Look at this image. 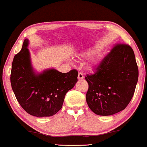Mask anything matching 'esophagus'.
<instances>
[{"label":"esophagus","mask_w":147,"mask_h":147,"mask_svg":"<svg viewBox=\"0 0 147 147\" xmlns=\"http://www.w3.org/2000/svg\"><path fill=\"white\" fill-rule=\"evenodd\" d=\"M82 78H84V74L81 73V72H79L78 74V79L80 80V79H82Z\"/></svg>","instance_id":"obj_1"}]
</instances>
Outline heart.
I'll use <instances>...</instances> for the list:
<instances>
[{
	"mask_svg": "<svg viewBox=\"0 0 147 147\" xmlns=\"http://www.w3.org/2000/svg\"><path fill=\"white\" fill-rule=\"evenodd\" d=\"M95 51H96V49H90L89 51H88L87 52L84 53V56L88 57V56L92 55L94 53H95Z\"/></svg>",
	"mask_w": 147,
	"mask_h": 147,
	"instance_id": "obj_1",
	"label": "heart"
}]
</instances>
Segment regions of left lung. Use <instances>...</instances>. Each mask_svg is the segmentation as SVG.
<instances>
[{"mask_svg":"<svg viewBox=\"0 0 147 147\" xmlns=\"http://www.w3.org/2000/svg\"><path fill=\"white\" fill-rule=\"evenodd\" d=\"M139 70L134 51L127 44L118 43L95 69L87 74L88 106L96 114L111 115L129 104L134 94Z\"/></svg>","mask_w":147,"mask_h":147,"instance_id":"obj_1","label":"left lung"}]
</instances>
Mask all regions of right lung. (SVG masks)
<instances>
[{"label":"right lung","instance_id":"1","mask_svg":"<svg viewBox=\"0 0 147 147\" xmlns=\"http://www.w3.org/2000/svg\"><path fill=\"white\" fill-rule=\"evenodd\" d=\"M29 40L24 41L21 51L14 56L10 82L18 102L26 112L38 117L55 114L63 106L67 92L78 81V71L63 73L56 69H46L37 73L33 69Z\"/></svg>","mask_w":147,"mask_h":147}]
</instances>
